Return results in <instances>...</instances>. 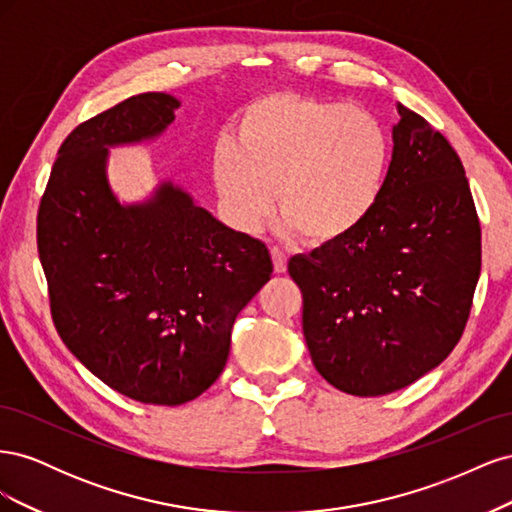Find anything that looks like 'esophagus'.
Instances as JSON below:
<instances>
[{"instance_id": "34e87169", "label": "esophagus", "mask_w": 512, "mask_h": 512, "mask_svg": "<svg viewBox=\"0 0 512 512\" xmlns=\"http://www.w3.org/2000/svg\"><path fill=\"white\" fill-rule=\"evenodd\" d=\"M271 258H273V269L275 273H286L288 269V258L282 250H277V247H273L271 250Z\"/></svg>"}]
</instances>
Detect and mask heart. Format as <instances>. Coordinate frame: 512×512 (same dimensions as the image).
<instances>
[{
	"label": "heart",
	"instance_id": "b5f03b06",
	"mask_svg": "<svg viewBox=\"0 0 512 512\" xmlns=\"http://www.w3.org/2000/svg\"><path fill=\"white\" fill-rule=\"evenodd\" d=\"M235 145L215 143L211 173L230 222L254 232L273 207L312 247L354 237L376 213L391 166L382 123L346 102L273 91L247 102Z\"/></svg>",
	"mask_w": 512,
	"mask_h": 512
}]
</instances>
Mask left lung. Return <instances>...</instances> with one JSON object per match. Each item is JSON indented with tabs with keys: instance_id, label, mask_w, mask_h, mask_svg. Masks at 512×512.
Instances as JSON below:
<instances>
[{
	"instance_id": "8db88e82",
	"label": "left lung",
	"mask_w": 512,
	"mask_h": 512,
	"mask_svg": "<svg viewBox=\"0 0 512 512\" xmlns=\"http://www.w3.org/2000/svg\"><path fill=\"white\" fill-rule=\"evenodd\" d=\"M395 108L376 213L348 241L288 262L314 367L359 397L404 389L451 354L480 275V224L459 156L421 115Z\"/></svg>"
}]
</instances>
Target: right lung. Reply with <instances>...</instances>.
<instances>
[{
  "mask_svg": "<svg viewBox=\"0 0 512 512\" xmlns=\"http://www.w3.org/2000/svg\"><path fill=\"white\" fill-rule=\"evenodd\" d=\"M181 100L141 94L72 130L38 211L57 333L91 374L141 404L179 406L220 378L241 309L271 280L267 245L170 179L123 203L115 147L156 143Z\"/></svg>",
  "mask_w": 512,
  "mask_h": 512,
  "instance_id": "1",
  "label": "right lung"
}]
</instances>
